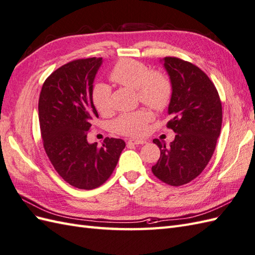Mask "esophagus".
<instances>
[{"instance_id":"esophagus-1","label":"esophagus","mask_w":255,"mask_h":255,"mask_svg":"<svg viewBox=\"0 0 255 255\" xmlns=\"http://www.w3.org/2000/svg\"><path fill=\"white\" fill-rule=\"evenodd\" d=\"M146 143L145 140H135V139H131L128 141V144L129 145H139V144H144Z\"/></svg>"}]
</instances>
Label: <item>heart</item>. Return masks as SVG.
Returning <instances> with one entry per match:
<instances>
[{
    "label": "heart",
    "mask_w": 255,
    "mask_h": 255,
    "mask_svg": "<svg viewBox=\"0 0 255 255\" xmlns=\"http://www.w3.org/2000/svg\"><path fill=\"white\" fill-rule=\"evenodd\" d=\"M110 78L114 83L131 89H135L141 103L155 111H164L172 99V83L165 73L149 71L147 65L133 59H122L110 72ZM93 103L98 112L108 115L112 112L111 88L104 83L94 86ZM152 114L146 110H138L120 115L113 123L117 133L141 136L145 133L147 124Z\"/></svg>",
    "instance_id": "obj_1"
}]
</instances>
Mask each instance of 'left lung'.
<instances>
[{"label":"left lung","instance_id":"obj_1","mask_svg":"<svg viewBox=\"0 0 255 255\" xmlns=\"http://www.w3.org/2000/svg\"><path fill=\"white\" fill-rule=\"evenodd\" d=\"M164 67L173 88L167 127L175 138L169 147L153 140L160 157L152 172L168 185L181 186L197 178L212 157L222 127V102L214 84L197 65L166 57Z\"/></svg>","mask_w":255,"mask_h":255}]
</instances>
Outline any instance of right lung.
I'll use <instances>...</instances> for the list:
<instances>
[{"instance_id":"right-lung-1","label":"right lung","mask_w":255,"mask_h":255,"mask_svg":"<svg viewBox=\"0 0 255 255\" xmlns=\"http://www.w3.org/2000/svg\"><path fill=\"white\" fill-rule=\"evenodd\" d=\"M102 58L77 59L54 71L44 82L38 99L43 145L55 170L80 190L106 182L126 146L122 139L106 138L90 144L87 134L98 117L93 103L94 80Z\"/></svg>"}]
</instances>
